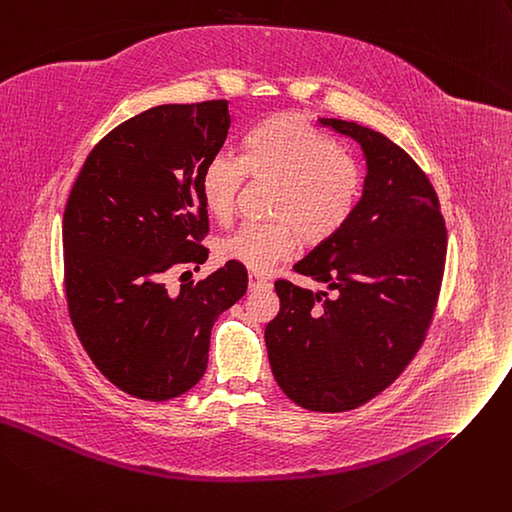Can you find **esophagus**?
Listing matches in <instances>:
<instances>
[{"label": "esophagus", "instance_id": "34e87169", "mask_svg": "<svg viewBox=\"0 0 512 512\" xmlns=\"http://www.w3.org/2000/svg\"><path fill=\"white\" fill-rule=\"evenodd\" d=\"M269 282L265 276L261 274H255V271H251L249 274V290H257V288H265Z\"/></svg>", "mask_w": 512, "mask_h": 512}]
</instances>
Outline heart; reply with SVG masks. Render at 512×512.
<instances>
[{
    "label": "heart",
    "mask_w": 512,
    "mask_h": 512,
    "mask_svg": "<svg viewBox=\"0 0 512 512\" xmlns=\"http://www.w3.org/2000/svg\"><path fill=\"white\" fill-rule=\"evenodd\" d=\"M276 181L271 222H245L220 241V255L265 271L286 259L300 238L317 247L346 226L360 195L356 164L329 135L296 113L259 121L243 140L241 160L214 154L201 173L206 210L226 222L236 208L245 177Z\"/></svg>",
    "instance_id": "1"
}]
</instances>
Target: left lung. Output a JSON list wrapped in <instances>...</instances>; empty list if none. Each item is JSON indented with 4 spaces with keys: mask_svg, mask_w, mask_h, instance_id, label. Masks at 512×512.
<instances>
[{
    "mask_svg": "<svg viewBox=\"0 0 512 512\" xmlns=\"http://www.w3.org/2000/svg\"><path fill=\"white\" fill-rule=\"evenodd\" d=\"M366 158L352 218L294 271L325 292L278 280L280 313L265 327L271 372L304 410L350 412L385 391L424 344L447 259L438 195L387 135L319 119Z\"/></svg>",
    "mask_w": 512,
    "mask_h": 512,
    "instance_id": "obj_1",
    "label": "left lung"
}]
</instances>
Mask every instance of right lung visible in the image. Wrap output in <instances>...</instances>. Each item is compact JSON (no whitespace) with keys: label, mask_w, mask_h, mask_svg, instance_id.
Wrapping results in <instances>:
<instances>
[{"label":"right lung","mask_w":512,"mask_h":512,"mask_svg":"<svg viewBox=\"0 0 512 512\" xmlns=\"http://www.w3.org/2000/svg\"><path fill=\"white\" fill-rule=\"evenodd\" d=\"M228 129V100L148 109L92 148L67 197V311L94 366L131 397L168 401L195 387L214 321L247 292L236 261L166 286L170 269L208 259L199 183Z\"/></svg>","instance_id":"add662e5"}]
</instances>
